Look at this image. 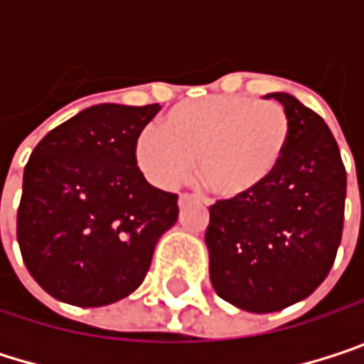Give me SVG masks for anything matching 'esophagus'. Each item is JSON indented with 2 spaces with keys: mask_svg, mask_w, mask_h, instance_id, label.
Returning a JSON list of instances; mask_svg holds the SVG:
<instances>
[{
  "mask_svg": "<svg viewBox=\"0 0 364 364\" xmlns=\"http://www.w3.org/2000/svg\"><path fill=\"white\" fill-rule=\"evenodd\" d=\"M196 200H198V196H193V193H181L179 196V206H185V204L196 202Z\"/></svg>",
  "mask_w": 364,
  "mask_h": 364,
  "instance_id": "34e87169",
  "label": "esophagus"
}]
</instances>
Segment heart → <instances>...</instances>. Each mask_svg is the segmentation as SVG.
Segmentation results:
<instances>
[{
	"mask_svg": "<svg viewBox=\"0 0 364 364\" xmlns=\"http://www.w3.org/2000/svg\"><path fill=\"white\" fill-rule=\"evenodd\" d=\"M291 141V117L276 101L213 95L183 101L160 128L136 139V160L160 187H175L193 168L217 196L247 198L278 171Z\"/></svg>",
	"mask_w": 364,
	"mask_h": 364,
	"instance_id": "1",
	"label": "heart"
}]
</instances>
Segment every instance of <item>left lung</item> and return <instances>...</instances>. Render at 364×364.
Here are the masks:
<instances>
[{
	"mask_svg": "<svg viewBox=\"0 0 364 364\" xmlns=\"http://www.w3.org/2000/svg\"><path fill=\"white\" fill-rule=\"evenodd\" d=\"M291 117L274 177L238 200H217L206 228L210 282L247 312H278L312 295L341 242L346 166L325 119L295 97L272 92Z\"/></svg>",
	"mask_w": 364,
	"mask_h": 364,
	"instance_id": "8db88e82",
	"label": "left lung"
}]
</instances>
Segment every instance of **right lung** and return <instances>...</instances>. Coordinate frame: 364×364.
Segmentation results:
<instances>
[{
	"label": "right lung",
	"mask_w": 364,
	"mask_h": 364,
	"mask_svg": "<svg viewBox=\"0 0 364 364\" xmlns=\"http://www.w3.org/2000/svg\"><path fill=\"white\" fill-rule=\"evenodd\" d=\"M160 105L103 103L52 128L23 177L16 238L23 261L52 297L107 306L145 280L179 196L145 181L136 139Z\"/></svg>",
	"instance_id": "obj_1"
}]
</instances>
